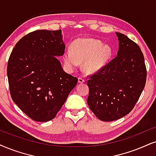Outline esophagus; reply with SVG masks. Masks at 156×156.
<instances>
[{"instance_id":"esophagus-1","label":"esophagus","mask_w":156,"mask_h":156,"mask_svg":"<svg viewBox=\"0 0 156 156\" xmlns=\"http://www.w3.org/2000/svg\"><path fill=\"white\" fill-rule=\"evenodd\" d=\"M85 82V80L83 79V78H80V77H79L78 78V83H83Z\"/></svg>"}]
</instances>
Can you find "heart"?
<instances>
[{"mask_svg": "<svg viewBox=\"0 0 156 156\" xmlns=\"http://www.w3.org/2000/svg\"><path fill=\"white\" fill-rule=\"evenodd\" d=\"M112 50L109 45H104L101 41L94 39H76L71 44V50H68L63 55L65 63L73 69L83 62V69L87 73L101 70L109 62Z\"/></svg>", "mask_w": 156, "mask_h": 156, "instance_id": "1", "label": "heart"}]
</instances>
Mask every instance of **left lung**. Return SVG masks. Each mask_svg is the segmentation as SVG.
Instances as JSON below:
<instances>
[{
    "mask_svg": "<svg viewBox=\"0 0 156 156\" xmlns=\"http://www.w3.org/2000/svg\"><path fill=\"white\" fill-rule=\"evenodd\" d=\"M117 55L104 68L89 75L87 102L98 119L112 122L133 109L145 87L147 70L140 47L126 35L116 32Z\"/></svg>",
    "mask_w": 156,
    "mask_h": 156,
    "instance_id": "8db88e82",
    "label": "left lung"
}]
</instances>
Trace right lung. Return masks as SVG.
Wrapping results in <instances>:
<instances>
[{
	"label": "right lung",
	"mask_w": 156,
	"mask_h": 156,
	"mask_svg": "<svg viewBox=\"0 0 156 156\" xmlns=\"http://www.w3.org/2000/svg\"><path fill=\"white\" fill-rule=\"evenodd\" d=\"M62 30H36L23 37L10 55L7 75L11 98L37 122L54 119L78 78L66 73L56 56L65 52Z\"/></svg>",
	"instance_id": "obj_1"
}]
</instances>
